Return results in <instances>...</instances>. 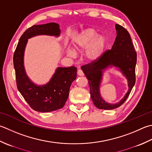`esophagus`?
Wrapping results in <instances>:
<instances>
[{
    "label": "esophagus",
    "mask_w": 152,
    "mask_h": 152,
    "mask_svg": "<svg viewBox=\"0 0 152 152\" xmlns=\"http://www.w3.org/2000/svg\"><path fill=\"white\" fill-rule=\"evenodd\" d=\"M78 76H82L84 75V72H83L82 70H80V69H79V70H78Z\"/></svg>",
    "instance_id": "1"
}]
</instances>
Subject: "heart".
I'll use <instances>...</instances> for the list:
<instances>
[{"label":"heart","instance_id":"heart-1","mask_svg":"<svg viewBox=\"0 0 152 152\" xmlns=\"http://www.w3.org/2000/svg\"><path fill=\"white\" fill-rule=\"evenodd\" d=\"M107 43V39L103 35H98L97 31L92 28L84 29L76 35L73 40L74 47L79 50L86 49V58L91 61H97L102 57L105 51ZM66 53L69 56H75V53L71 48H67Z\"/></svg>","mask_w":152,"mask_h":152}]
</instances>
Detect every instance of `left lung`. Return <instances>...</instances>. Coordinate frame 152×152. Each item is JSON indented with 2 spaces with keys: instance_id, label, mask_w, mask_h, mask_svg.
I'll return each instance as SVG.
<instances>
[{
  "instance_id": "obj_1",
  "label": "left lung",
  "mask_w": 152,
  "mask_h": 152,
  "mask_svg": "<svg viewBox=\"0 0 152 152\" xmlns=\"http://www.w3.org/2000/svg\"><path fill=\"white\" fill-rule=\"evenodd\" d=\"M117 37L111 50H107L103 56L91 63L81 66L90 88L93 103L99 109L111 110L120 107L125 102L135 84V67L136 53L134 50L129 33L118 24L115 25ZM111 68L121 73L127 80L128 90L125 96L116 104L105 102L100 92L103 74Z\"/></svg>"
}]
</instances>
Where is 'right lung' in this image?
Here are the masks:
<instances>
[{
  "label": "right lung",
  "instance_id": "add662e5",
  "mask_svg": "<svg viewBox=\"0 0 152 152\" xmlns=\"http://www.w3.org/2000/svg\"><path fill=\"white\" fill-rule=\"evenodd\" d=\"M60 34L58 23L34 25L22 34L14 52L13 62L17 88L27 103L36 111L47 113L63 107L69 96L70 86L76 78L77 68L74 66L57 67L48 82L43 85L35 84L26 72V47L30 38L37 35L58 37Z\"/></svg>",
  "mask_w": 152,
  "mask_h": 152
}]
</instances>
